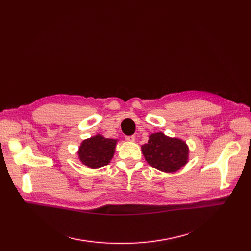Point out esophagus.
<instances>
[{
  "label": "esophagus",
  "instance_id": "obj_1",
  "mask_svg": "<svg viewBox=\"0 0 251 251\" xmlns=\"http://www.w3.org/2000/svg\"><path fill=\"white\" fill-rule=\"evenodd\" d=\"M126 140L129 142H134L135 141V136H127Z\"/></svg>",
  "mask_w": 251,
  "mask_h": 251
}]
</instances>
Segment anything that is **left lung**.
<instances>
[{"mask_svg": "<svg viewBox=\"0 0 251 251\" xmlns=\"http://www.w3.org/2000/svg\"><path fill=\"white\" fill-rule=\"evenodd\" d=\"M141 151L150 166L165 173H175L189 161L187 143L163 132L151 133L148 143L141 146Z\"/></svg>", "mask_w": 251, "mask_h": 251, "instance_id": "1", "label": "left lung"}]
</instances>
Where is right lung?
<instances>
[{"label":"right lung","mask_w":251,"mask_h":251,"mask_svg":"<svg viewBox=\"0 0 251 251\" xmlns=\"http://www.w3.org/2000/svg\"><path fill=\"white\" fill-rule=\"evenodd\" d=\"M118 139L105 138L100 134L84 139L78 149V159L90 169H99L110 164L115 154Z\"/></svg>","instance_id":"add662e5"}]
</instances>
